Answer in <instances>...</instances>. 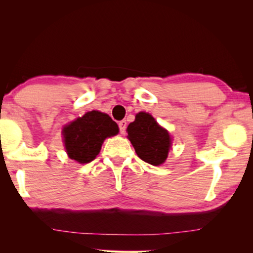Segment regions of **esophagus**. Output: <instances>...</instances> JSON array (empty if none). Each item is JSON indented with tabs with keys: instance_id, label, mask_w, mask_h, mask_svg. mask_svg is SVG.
<instances>
[{
	"instance_id": "1",
	"label": "esophagus",
	"mask_w": 253,
	"mask_h": 253,
	"mask_svg": "<svg viewBox=\"0 0 253 253\" xmlns=\"http://www.w3.org/2000/svg\"><path fill=\"white\" fill-rule=\"evenodd\" d=\"M118 126H119V131H121V134H125L126 127H127L126 121H121V122H119L118 123Z\"/></svg>"
}]
</instances>
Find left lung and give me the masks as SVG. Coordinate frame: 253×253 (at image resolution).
I'll use <instances>...</instances> for the list:
<instances>
[{
    "mask_svg": "<svg viewBox=\"0 0 253 253\" xmlns=\"http://www.w3.org/2000/svg\"><path fill=\"white\" fill-rule=\"evenodd\" d=\"M128 139L140 160L151 165H161L165 162L170 147L168 130L158 125L152 115L138 113L135 122L127 127Z\"/></svg>",
    "mask_w": 253,
    "mask_h": 253,
    "instance_id": "8db88e82",
    "label": "left lung"
}]
</instances>
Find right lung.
Returning a JSON list of instances; mask_svg holds the SVG:
<instances>
[{
	"label": "right lung",
	"mask_w": 253,
	"mask_h": 253,
	"mask_svg": "<svg viewBox=\"0 0 253 253\" xmlns=\"http://www.w3.org/2000/svg\"><path fill=\"white\" fill-rule=\"evenodd\" d=\"M118 126L107 114L92 110L63 128L68 155L80 164L90 163L101 149L107 137L118 134Z\"/></svg>",
	"instance_id": "1"
}]
</instances>
